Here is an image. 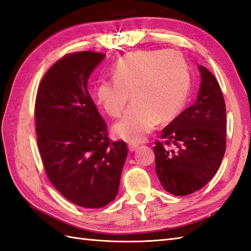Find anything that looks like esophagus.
<instances>
[{
	"label": "esophagus",
	"mask_w": 251,
	"mask_h": 251,
	"mask_svg": "<svg viewBox=\"0 0 251 251\" xmlns=\"http://www.w3.org/2000/svg\"><path fill=\"white\" fill-rule=\"evenodd\" d=\"M138 143H134V142H130V143H128V149H129V151L130 152H134L136 149L138 148Z\"/></svg>",
	"instance_id": "obj_1"
}]
</instances>
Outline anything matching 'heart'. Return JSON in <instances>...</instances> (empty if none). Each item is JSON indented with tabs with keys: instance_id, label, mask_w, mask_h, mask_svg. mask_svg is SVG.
Listing matches in <instances>:
<instances>
[{
	"instance_id": "b5f03b06",
	"label": "heart",
	"mask_w": 251,
	"mask_h": 251,
	"mask_svg": "<svg viewBox=\"0 0 251 251\" xmlns=\"http://www.w3.org/2000/svg\"><path fill=\"white\" fill-rule=\"evenodd\" d=\"M111 71L114 78L97 84L96 98L106 114L117 117L131 93L134 101L113 126L114 134L127 141H142L158 121L177 115L189 96V68L176 50L129 52Z\"/></svg>"
}]
</instances>
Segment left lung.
<instances>
[{
  "mask_svg": "<svg viewBox=\"0 0 251 251\" xmlns=\"http://www.w3.org/2000/svg\"><path fill=\"white\" fill-rule=\"evenodd\" d=\"M196 102L162 130L155 141V172L163 188L177 196L201 189L219 169L226 148V111L220 85L199 66Z\"/></svg>",
  "mask_w": 251,
  "mask_h": 251,
  "instance_id": "8db88e82",
  "label": "left lung"
}]
</instances>
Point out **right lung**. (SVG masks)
Returning <instances> with one entry per match:
<instances>
[{
    "mask_svg": "<svg viewBox=\"0 0 251 251\" xmlns=\"http://www.w3.org/2000/svg\"><path fill=\"white\" fill-rule=\"evenodd\" d=\"M96 51L68 54L42 78L35 99L37 147L52 185L73 204L100 208L119 192L126 143L111 141L87 90L104 58Z\"/></svg>",
    "mask_w": 251,
    "mask_h": 251,
    "instance_id": "add662e5",
    "label": "right lung"
}]
</instances>
